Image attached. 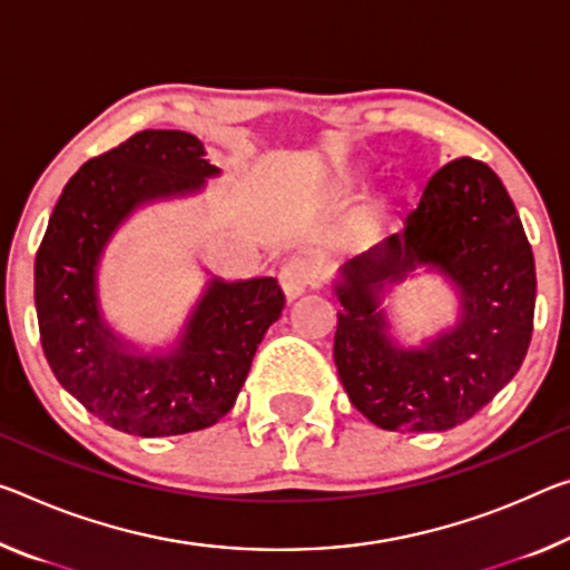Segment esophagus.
<instances>
[{
	"label": "esophagus",
	"mask_w": 570,
	"mask_h": 570,
	"mask_svg": "<svg viewBox=\"0 0 570 570\" xmlns=\"http://www.w3.org/2000/svg\"><path fill=\"white\" fill-rule=\"evenodd\" d=\"M278 282H282V288H284V294L288 296V299H296V296L304 294L306 288L314 286V282H317V268H314L312 261H306L302 256H294L282 266Z\"/></svg>",
	"instance_id": "1"
}]
</instances>
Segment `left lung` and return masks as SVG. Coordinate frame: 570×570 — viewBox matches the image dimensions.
<instances>
[{"mask_svg":"<svg viewBox=\"0 0 570 570\" xmlns=\"http://www.w3.org/2000/svg\"><path fill=\"white\" fill-rule=\"evenodd\" d=\"M421 263L463 292V322L423 351L395 348L376 309ZM334 365L355 409L385 431H446L472 419L528 355L535 261L508 189L480 159L433 171L393 233L342 266Z\"/></svg>","mask_w":570,"mask_h":570,"instance_id":"left-lung-1","label":"left lung"}]
</instances>
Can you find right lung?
<instances>
[{
    "mask_svg": "<svg viewBox=\"0 0 570 570\" xmlns=\"http://www.w3.org/2000/svg\"><path fill=\"white\" fill-rule=\"evenodd\" d=\"M203 155L193 134L147 129L88 159L62 189L35 256V306L52 373L88 413L134 436L218 423L284 312L276 278H215L167 357L126 355L98 317L96 266L106 240L137 205L200 189L218 171Z\"/></svg>",
    "mask_w": 570,
    "mask_h": 570,
    "instance_id": "right-lung-1",
    "label": "right lung"
}]
</instances>
